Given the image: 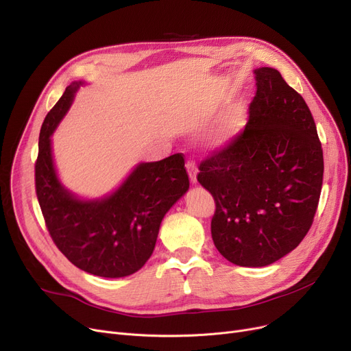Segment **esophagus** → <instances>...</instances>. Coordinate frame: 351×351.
Returning a JSON list of instances; mask_svg holds the SVG:
<instances>
[{"mask_svg": "<svg viewBox=\"0 0 351 351\" xmlns=\"http://www.w3.org/2000/svg\"><path fill=\"white\" fill-rule=\"evenodd\" d=\"M186 168L189 171L190 181H191V183H195V181H197V165H195V162L191 158H189L187 162H186Z\"/></svg>", "mask_w": 351, "mask_h": 351, "instance_id": "1", "label": "esophagus"}]
</instances>
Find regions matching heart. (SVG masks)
Segmentation results:
<instances>
[{
    "label": "heart",
    "mask_w": 351,
    "mask_h": 351,
    "mask_svg": "<svg viewBox=\"0 0 351 351\" xmlns=\"http://www.w3.org/2000/svg\"><path fill=\"white\" fill-rule=\"evenodd\" d=\"M237 125H239V122H237V118L236 117H230L226 122H224L223 127L215 134V141L216 143H223L224 139H228L237 128Z\"/></svg>",
    "instance_id": "obj_1"
}]
</instances>
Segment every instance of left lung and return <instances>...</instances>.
Listing matches in <instances>:
<instances>
[{
	"instance_id": "left-lung-1",
	"label": "left lung",
	"mask_w": 351,
	"mask_h": 351,
	"mask_svg": "<svg viewBox=\"0 0 351 351\" xmlns=\"http://www.w3.org/2000/svg\"><path fill=\"white\" fill-rule=\"evenodd\" d=\"M245 128L208 154L199 183L212 193L215 246L239 266H266L295 249L319 202L324 158L302 96L272 67L255 70Z\"/></svg>"
}]
</instances>
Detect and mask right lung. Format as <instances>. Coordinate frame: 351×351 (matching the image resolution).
<instances>
[{
  "label": "right lung",
  "mask_w": 351,
  "mask_h": 351,
  "mask_svg": "<svg viewBox=\"0 0 351 351\" xmlns=\"http://www.w3.org/2000/svg\"><path fill=\"white\" fill-rule=\"evenodd\" d=\"M82 83L66 88L40 130L34 165L36 194L54 245L79 269L122 278L141 269L156 247L160 224L190 186L181 152L139 164L109 197L82 202L58 180L50 135Z\"/></svg>",
  "instance_id": "1"
}]
</instances>
